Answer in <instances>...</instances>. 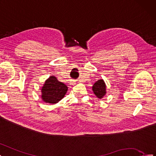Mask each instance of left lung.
I'll list each match as a JSON object with an SVG mask.
<instances>
[{"label": "left lung", "instance_id": "1", "mask_svg": "<svg viewBox=\"0 0 156 156\" xmlns=\"http://www.w3.org/2000/svg\"><path fill=\"white\" fill-rule=\"evenodd\" d=\"M92 91L99 99H102L106 94V85L103 79H99L92 86Z\"/></svg>", "mask_w": 156, "mask_h": 156}]
</instances>
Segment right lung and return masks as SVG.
I'll list each match as a JSON object with an SVG mask.
<instances>
[{
    "mask_svg": "<svg viewBox=\"0 0 156 156\" xmlns=\"http://www.w3.org/2000/svg\"><path fill=\"white\" fill-rule=\"evenodd\" d=\"M68 89L65 84L58 81L55 76L51 75L41 87V97L46 103L56 104L64 97Z\"/></svg>",
    "mask_w": 156,
    "mask_h": 156,
    "instance_id": "add662e5",
    "label": "right lung"
}]
</instances>
